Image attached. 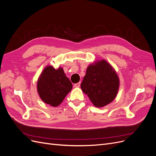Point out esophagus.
Segmentation results:
<instances>
[{
  "label": "esophagus",
  "mask_w": 156,
  "mask_h": 156,
  "mask_svg": "<svg viewBox=\"0 0 156 156\" xmlns=\"http://www.w3.org/2000/svg\"><path fill=\"white\" fill-rule=\"evenodd\" d=\"M80 85H81V83H75L74 84V87H79Z\"/></svg>",
  "instance_id": "esophagus-1"
}]
</instances>
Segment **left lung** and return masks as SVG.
Instances as JSON below:
<instances>
[{
    "label": "left lung",
    "instance_id": "1",
    "mask_svg": "<svg viewBox=\"0 0 156 156\" xmlns=\"http://www.w3.org/2000/svg\"><path fill=\"white\" fill-rule=\"evenodd\" d=\"M120 87L115 69L103 59L89 64L81 84L83 92L96 107H103L115 100Z\"/></svg>",
    "mask_w": 156,
    "mask_h": 156
}]
</instances>
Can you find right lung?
Masks as SVG:
<instances>
[{"instance_id": "right-lung-1", "label": "right lung", "mask_w": 156, "mask_h": 156, "mask_svg": "<svg viewBox=\"0 0 156 156\" xmlns=\"http://www.w3.org/2000/svg\"><path fill=\"white\" fill-rule=\"evenodd\" d=\"M72 87V83L61 67L55 69L47 66L37 81V91L41 100L53 107L61 104Z\"/></svg>"}]
</instances>
